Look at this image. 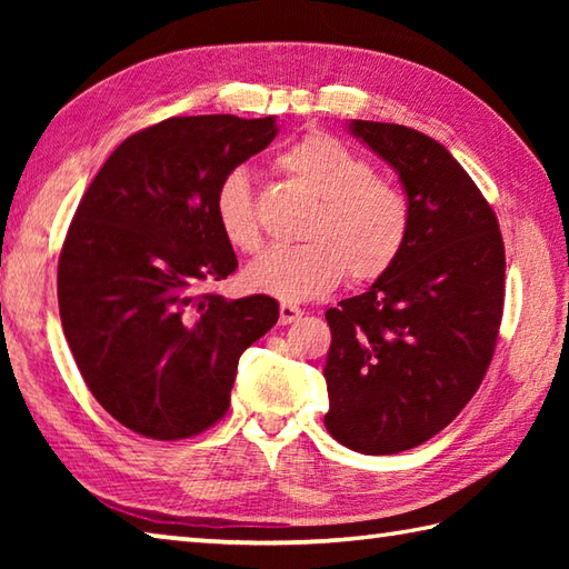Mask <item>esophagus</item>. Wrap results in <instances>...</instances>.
<instances>
[{
    "mask_svg": "<svg viewBox=\"0 0 569 569\" xmlns=\"http://www.w3.org/2000/svg\"><path fill=\"white\" fill-rule=\"evenodd\" d=\"M300 318H303V310L293 303H281V308H278V320H281V325L298 322Z\"/></svg>",
    "mask_w": 569,
    "mask_h": 569,
    "instance_id": "obj_1",
    "label": "esophagus"
}]
</instances>
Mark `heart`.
<instances>
[{
    "label": "heart",
    "instance_id": "b5f03b06",
    "mask_svg": "<svg viewBox=\"0 0 569 569\" xmlns=\"http://www.w3.org/2000/svg\"><path fill=\"white\" fill-rule=\"evenodd\" d=\"M281 171L303 186L312 208L300 247L263 251L244 269L249 291L306 303L340 286L377 281L401 257L410 234V202L393 180L373 173L365 156L337 137L312 131L278 156ZM214 217L224 239L257 251L261 229L251 173L234 166L214 188Z\"/></svg>",
    "mask_w": 569,
    "mask_h": 569
}]
</instances>
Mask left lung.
<instances>
[{
	"instance_id": "8db88e82",
	"label": "left lung",
	"mask_w": 569,
	"mask_h": 569,
	"mask_svg": "<svg viewBox=\"0 0 569 569\" xmlns=\"http://www.w3.org/2000/svg\"><path fill=\"white\" fill-rule=\"evenodd\" d=\"M349 131L398 173L410 202L401 257L367 293L325 312V428L365 455H396L450 426L477 393L503 316L499 220L442 143L352 119Z\"/></svg>"
}]
</instances>
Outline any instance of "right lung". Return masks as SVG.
Instances as JSON below:
<instances>
[{
	"label": "right lung",
	"mask_w": 569,
	"mask_h": 569,
	"mask_svg": "<svg viewBox=\"0 0 569 569\" xmlns=\"http://www.w3.org/2000/svg\"><path fill=\"white\" fill-rule=\"evenodd\" d=\"M278 134L276 117H171L124 139L78 204L58 259L60 322L98 403L153 440L208 430L241 352L269 332V296L200 293L237 269L214 188Z\"/></svg>",
	"instance_id": "add662e5"
}]
</instances>
